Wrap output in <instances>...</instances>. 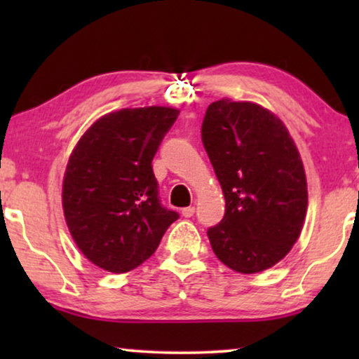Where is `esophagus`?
I'll list each match as a JSON object with an SVG mask.
<instances>
[{"instance_id":"1","label":"esophagus","mask_w":359,"mask_h":359,"mask_svg":"<svg viewBox=\"0 0 359 359\" xmlns=\"http://www.w3.org/2000/svg\"><path fill=\"white\" fill-rule=\"evenodd\" d=\"M194 212H196V209L193 208V205H189V208H184L183 210H181V214H183L184 217H193Z\"/></svg>"}]
</instances>
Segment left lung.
Wrapping results in <instances>:
<instances>
[{
    "instance_id": "left-lung-1",
    "label": "left lung",
    "mask_w": 359,
    "mask_h": 359,
    "mask_svg": "<svg viewBox=\"0 0 359 359\" xmlns=\"http://www.w3.org/2000/svg\"><path fill=\"white\" fill-rule=\"evenodd\" d=\"M203 145L225 198V214L208 230L215 257L253 274L291 252L307 210L301 155L286 126L255 102L215 101L205 111Z\"/></svg>"
}]
</instances>
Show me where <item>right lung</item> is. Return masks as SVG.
I'll use <instances>...</instances> for the list:
<instances>
[{
  "label": "right lung",
  "mask_w": 359,
  "mask_h": 359,
  "mask_svg": "<svg viewBox=\"0 0 359 359\" xmlns=\"http://www.w3.org/2000/svg\"><path fill=\"white\" fill-rule=\"evenodd\" d=\"M180 111L150 106L102 116L78 142L63 178V214L76 247L106 271L149 259L180 217L161 205L151 160Z\"/></svg>",
  "instance_id": "right-lung-1"
}]
</instances>
